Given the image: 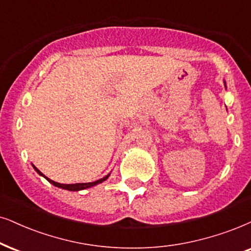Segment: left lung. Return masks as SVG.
Here are the masks:
<instances>
[{"label": "left lung", "instance_id": "1", "mask_svg": "<svg viewBox=\"0 0 251 251\" xmlns=\"http://www.w3.org/2000/svg\"><path fill=\"white\" fill-rule=\"evenodd\" d=\"M225 84H226V83H225Z\"/></svg>", "mask_w": 251, "mask_h": 251}]
</instances>
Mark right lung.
<instances>
[{
    "label": "right lung",
    "instance_id": "1",
    "mask_svg": "<svg viewBox=\"0 0 251 251\" xmlns=\"http://www.w3.org/2000/svg\"><path fill=\"white\" fill-rule=\"evenodd\" d=\"M33 168L34 169H36V171L38 174H39L40 176H43V177H45V178L49 180V182L50 183V184H53V185L54 186H58V188H61V189H65V190H68V191H80V190H84V189H88V188H91V186H94V185H97V184H100V183H102V182H104V180H106L107 178H109V176H110V174L109 175H106L105 177H103V178H100V179H98V180H95V182H91V183H76V184H61V183H56V182H54V180H52V179H50V178H47L46 176H44L43 174L40 173L39 170L37 169L36 167L33 166Z\"/></svg>",
    "mask_w": 251,
    "mask_h": 251
}]
</instances>
